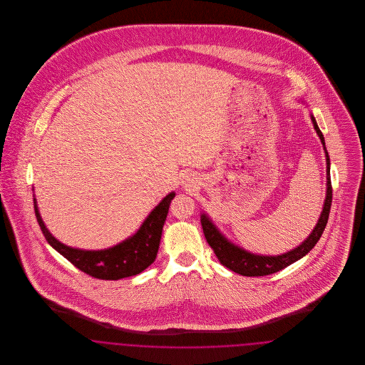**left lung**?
I'll return each mask as SVG.
<instances>
[{"mask_svg":"<svg viewBox=\"0 0 365 365\" xmlns=\"http://www.w3.org/2000/svg\"><path fill=\"white\" fill-rule=\"evenodd\" d=\"M312 123L319 138L322 140L324 150V137L317 127V123L312 116ZM326 161H327V194H326V201L323 205V212L319 217V222L316 227L313 228L311 235L297 246L293 250L280 255V256H261V255H253L250 252H246L242 247L230 242L225 235L220 234V231L215 227V225L210 222L208 216L205 213L201 215V226L204 230V235L207 238V242L209 246L213 249L217 260L220 264H223L228 269L243 275V277H265L275 274L280 269L289 267L297 260L302 259L305 255H308L317 241L320 240L326 225L329 222L330 216L331 202H332V187H331L330 176V157L326 150Z\"/></svg>","mask_w":365,"mask_h":365,"instance_id":"obj_1","label":"left lung"}]
</instances>
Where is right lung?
<instances>
[{
  "instance_id": "1",
  "label": "right lung",
  "mask_w": 365,
  "mask_h": 365,
  "mask_svg": "<svg viewBox=\"0 0 365 365\" xmlns=\"http://www.w3.org/2000/svg\"><path fill=\"white\" fill-rule=\"evenodd\" d=\"M175 192H170L150 215L145 219L138 231L122 243L104 250H82L73 249L57 241L43 225L38 212L34 198L36 222L42 230L48 243L64 256L78 269L93 278L103 280H118L138 275L156 260L163 226L165 223L170 204L174 200Z\"/></svg>"
}]
</instances>
